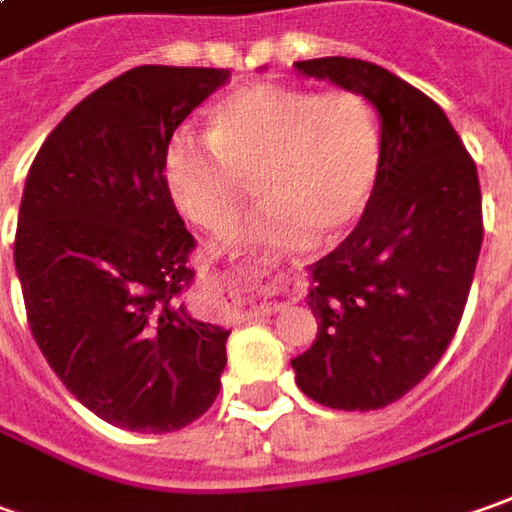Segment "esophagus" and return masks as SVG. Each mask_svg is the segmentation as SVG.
Here are the masks:
<instances>
[{
  "mask_svg": "<svg viewBox=\"0 0 512 512\" xmlns=\"http://www.w3.org/2000/svg\"><path fill=\"white\" fill-rule=\"evenodd\" d=\"M270 310H279V307H270ZM270 310H264V312H270Z\"/></svg>",
  "mask_w": 512,
  "mask_h": 512,
  "instance_id": "esophagus-1",
  "label": "esophagus"
}]
</instances>
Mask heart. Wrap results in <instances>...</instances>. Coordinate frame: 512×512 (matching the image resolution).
<instances>
[{"mask_svg":"<svg viewBox=\"0 0 512 512\" xmlns=\"http://www.w3.org/2000/svg\"><path fill=\"white\" fill-rule=\"evenodd\" d=\"M383 132L352 89L312 92L253 81L211 109L208 140L177 132L163 154V183L177 211L205 231L231 222L253 183L262 205L233 242L298 248L344 236L375 197Z\"/></svg>","mask_w":512,"mask_h":512,"instance_id":"b5f03b06","label":"heart"}]
</instances>
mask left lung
<instances>
[{
	"label": "left lung",
	"instance_id": "obj_1",
	"mask_svg": "<svg viewBox=\"0 0 512 512\" xmlns=\"http://www.w3.org/2000/svg\"><path fill=\"white\" fill-rule=\"evenodd\" d=\"M375 106L383 171L358 228L310 264L318 335L293 358L315 403L372 411L411 392L454 341L482 248V191L451 120L420 89L360 58L296 61Z\"/></svg>",
	"mask_w": 512,
	"mask_h": 512
}]
</instances>
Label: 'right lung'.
<instances>
[{"label": "right lung", "mask_w": 512, "mask_h": 512, "mask_svg": "<svg viewBox=\"0 0 512 512\" xmlns=\"http://www.w3.org/2000/svg\"><path fill=\"white\" fill-rule=\"evenodd\" d=\"M228 70L146 64L58 123L24 183L13 262L58 380L106 423L180 431L214 406L228 329L185 304V231L163 183L174 129Z\"/></svg>", "instance_id": "right-lung-1"}]
</instances>
